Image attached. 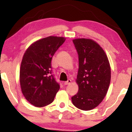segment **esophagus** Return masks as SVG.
<instances>
[{"instance_id":"esophagus-1","label":"esophagus","mask_w":132,"mask_h":132,"mask_svg":"<svg viewBox=\"0 0 132 132\" xmlns=\"http://www.w3.org/2000/svg\"><path fill=\"white\" fill-rule=\"evenodd\" d=\"M70 82H71V80H70V79H68V81H65V82H64V85H68V84H69Z\"/></svg>"}]
</instances>
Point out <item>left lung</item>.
Segmentation results:
<instances>
[{"label": "left lung", "instance_id": "obj_1", "mask_svg": "<svg viewBox=\"0 0 132 132\" xmlns=\"http://www.w3.org/2000/svg\"><path fill=\"white\" fill-rule=\"evenodd\" d=\"M79 59L76 79L78 92L72 97L73 105L89 111L101 103L106 95L111 81V67L101 46L90 39L73 40Z\"/></svg>", "mask_w": 132, "mask_h": 132}]
</instances>
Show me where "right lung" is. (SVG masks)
<instances>
[{"label": "right lung", "instance_id": "obj_1", "mask_svg": "<svg viewBox=\"0 0 132 132\" xmlns=\"http://www.w3.org/2000/svg\"><path fill=\"white\" fill-rule=\"evenodd\" d=\"M63 37L48 36L30 45L23 55L20 82L26 99L36 107L53 102L60 85L52 75L51 60L64 43Z\"/></svg>", "mask_w": 132, "mask_h": 132}]
</instances>
